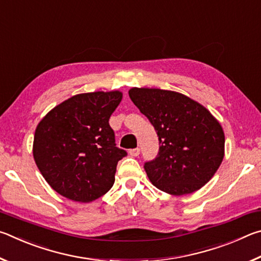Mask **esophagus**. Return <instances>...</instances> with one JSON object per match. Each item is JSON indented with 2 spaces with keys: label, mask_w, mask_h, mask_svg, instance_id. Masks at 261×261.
Wrapping results in <instances>:
<instances>
[{
  "label": "esophagus",
  "mask_w": 261,
  "mask_h": 261,
  "mask_svg": "<svg viewBox=\"0 0 261 261\" xmlns=\"http://www.w3.org/2000/svg\"><path fill=\"white\" fill-rule=\"evenodd\" d=\"M129 154L131 156H138L140 154V149L139 148H134V149H130Z\"/></svg>",
  "instance_id": "obj_1"
}]
</instances>
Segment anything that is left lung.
I'll use <instances>...</instances> for the list:
<instances>
[{"instance_id": "obj_1", "label": "left lung", "mask_w": 261, "mask_h": 261, "mask_svg": "<svg viewBox=\"0 0 261 261\" xmlns=\"http://www.w3.org/2000/svg\"><path fill=\"white\" fill-rule=\"evenodd\" d=\"M129 96L159 137L156 158L144 165L152 184L174 196L204 187L224 156L218 120L204 106L174 91L134 87Z\"/></svg>"}]
</instances>
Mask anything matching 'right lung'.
I'll use <instances>...</instances> for the list:
<instances>
[{"mask_svg":"<svg viewBox=\"0 0 261 261\" xmlns=\"http://www.w3.org/2000/svg\"><path fill=\"white\" fill-rule=\"evenodd\" d=\"M120 91L73 95L48 113L34 134V161L47 183L68 199L90 202L112 189L117 162L126 155L115 144L109 118Z\"/></svg>","mask_w":261,"mask_h":261,"instance_id":"1","label":"right lung"}]
</instances>
